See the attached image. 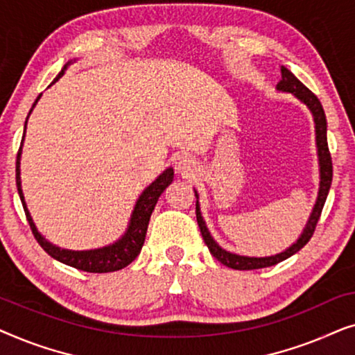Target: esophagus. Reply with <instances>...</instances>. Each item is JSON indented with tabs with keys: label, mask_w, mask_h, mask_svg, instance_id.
I'll return each instance as SVG.
<instances>
[{
	"label": "esophagus",
	"mask_w": 355,
	"mask_h": 355,
	"mask_svg": "<svg viewBox=\"0 0 355 355\" xmlns=\"http://www.w3.org/2000/svg\"><path fill=\"white\" fill-rule=\"evenodd\" d=\"M193 169H196V163H193L192 158L189 157H178L176 159V171L181 173V174H191L193 173Z\"/></svg>",
	"instance_id": "1"
}]
</instances>
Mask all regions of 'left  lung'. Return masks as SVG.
<instances>
[{
    "label": "left lung",
    "instance_id": "obj_1",
    "mask_svg": "<svg viewBox=\"0 0 355 355\" xmlns=\"http://www.w3.org/2000/svg\"><path fill=\"white\" fill-rule=\"evenodd\" d=\"M281 77L283 79L279 80V84L276 85V89L279 92H288V94H293L295 98H299L302 103L307 105V108L312 111L313 121H315V134H317V150H318V162H320V189H318V197L317 202H315L313 211L309 218L307 226L297 241L294 242L289 249H286L281 254L271 255V257H244V255H236L231 254L225 249H221L220 245L216 244L215 239L208 232L205 221H203L202 213H200V205H198V200L196 203V215H197V223L198 227H200L202 237L205 241V244L210 250V254L215 257L218 261H221L223 265L230 266L232 270H259V268H266V266H273L279 261L289 259L291 255H294L295 252H299L302 247L310 241V237L313 236L315 227H317V223L320 220V215H322L323 205L327 202L329 187H331L333 181V163H331V155H329L328 148V140H327V116H324L323 106L317 98V95L312 94L307 87H305L302 82H300L297 77H295L289 69H286L284 66H281ZM196 197L197 191H196Z\"/></svg>",
    "mask_w": 355,
    "mask_h": 355
}]
</instances>
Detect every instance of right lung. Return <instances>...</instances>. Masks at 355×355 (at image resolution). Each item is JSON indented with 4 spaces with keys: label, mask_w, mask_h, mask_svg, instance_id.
Instances as JSON below:
<instances>
[{
    "label": "right lung",
    "mask_w": 355,
    "mask_h": 355,
    "mask_svg": "<svg viewBox=\"0 0 355 355\" xmlns=\"http://www.w3.org/2000/svg\"><path fill=\"white\" fill-rule=\"evenodd\" d=\"M69 62L64 66V69L69 66ZM64 69L58 74L55 82L60 79L62 74H64ZM40 96L42 95L37 96L33 106L37 105V101L40 100ZM26 124H27V121H26ZM24 135H26V130H24ZM22 144H24V137H22L21 148H19L17 159H16L17 192H19V197H21V202H22L24 211H26L28 225H31L32 234L37 239L38 244L42 245V249L45 250L48 255L53 257L55 260L61 261V263L69 265V266H72V268L87 271V273H110V271L123 270L124 266H128L130 263V261H134L135 257L140 254V250H142L145 236H147L148 221H150V216H152V211L155 210V205H157L158 198L164 192V189H166L169 184L173 182V176H174L173 168H168L166 171H163V174H159L158 179H155V181L142 192V196L139 197V200L134 207L128 231H125V234L121 237L119 241H116L114 244L101 247V249H95V250H66V249H60V247L50 244V242H48L45 237H43L40 232L37 231V227L32 221L31 213H28V210H27L26 202H24V193H22V187H21Z\"/></svg>",
    "instance_id": "right-lung-1"
}]
</instances>
